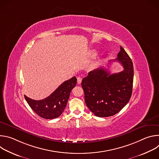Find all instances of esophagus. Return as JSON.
I'll return each instance as SVG.
<instances>
[{"label": "esophagus", "mask_w": 159, "mask_h": 159, "mask_svg": "<svg viewBox=\"0 0 159 159\" xmlns=\"http://www.w3.org/2000/svg\"><path fill=\"white\" fill-rule=\"evenodd\" d=\"M82 77H77V82H78L79 84H80L82 82Z\"/></svg>", "instance_id": "esophagus-1"}]
</instances>
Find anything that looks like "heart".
Returning a JSON list of instances; mask_svg holds the SVG:
<instances>
[{
	"mask_svg": "<svg viewBox=\"0 0 159 159\" xmlns=\"http://www.w3.org/2000/svg\"><path fill=\"white\" fill-rule=\"evenodd\" d=\"M96 54H97V52H96V51H94V52H93V53H92V55H93V56H95Z\"/></svg>",
	"mask_w": 159,
	"mask_h": 159,
	"instance_id": "heart-1",
	"label": "heart"
}]
</instances>
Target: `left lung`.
Wrapping results in <instances>:
<instances>
[{
    "instance_id": "left-lung-1",
    "label": "left lung",
    "mask_w": 159,
    "mask_h": 159,
    "mask_svg": "<svg viewBox=\"0 0 159 159\" xmlns=\"http://www.w3.org/2000/svg\"><path fill=\"white\" fill-rule=\"evenodd\" d=\"M118 61L123 70L111 74L106 68L101 67L90 71L82 79L85 102L98 117H109L120 112L129 102L133 82V65L129 55L120 47Z\"/></svg>"
}]
</instances>
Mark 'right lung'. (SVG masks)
Here are the masks:
<instances>
[{"label":"right lung","mask_w":159,"mask_h":159,"mask_svg":"<svg viewBox=\"0 0 159 159\" xmlns=\"http://www.w3.org/2000/svg\"><path fill=\"white\" fill-rule=\"evenodd\" d=\"M77 84V78L74 77L62 83L48 97L36 101L25 96L31 108L44 119H54L63 112L69 100L72 89Z\"/></svg>","instance_id":"1"}]
</instances>
